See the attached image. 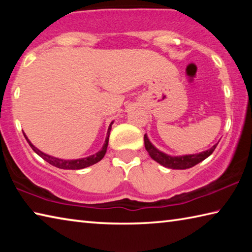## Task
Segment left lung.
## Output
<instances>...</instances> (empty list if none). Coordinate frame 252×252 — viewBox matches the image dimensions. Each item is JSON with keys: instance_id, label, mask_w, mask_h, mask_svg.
Returning <instances> with one entry per match:
<instances>
[{"instance_id": "1", "label": "left lung", "mask_w": 252, "mask_h": 252, "mask_svg": "<svg viewBox=\"0 0 252 252\" xmlns=\"http://www.w3.org/2000/svg\"><path fill=\"white\" fill-rule=\"evenodd\" d=\"M217 146H218V143L215 144L212 148L208 149L206 151L197 153V155H186V156L173 157L160 151L159 149H157L150 142L148 135L144 134V147H146L149 156H150L153 160L157 161L158 163L163 165V167L170 168V169H176V170H185V169L192 168L193 165L200 163V162L203 161L204 159H207L209 156H211Z\"/></svg>"}]
</instances>
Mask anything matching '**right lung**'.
Returning a JSON list of instances; mask_svg holds the SVG:
<instances>
[{
    "label": "right lung",
    "mask_w": 252,
    "mask_h": 252,
    "mask_svg": "<svg viewBox=\"0 0 252 252\" xmlns=\"http://www.w3.org/2000/svg\"><path fill=\"white\" fill-rule=\"evenodd\" d=\"M112 125H113V121L111 122V125L109 126L108 132H106V138H105L104 144H103V147H102V149H101L99 152H96V153H94V155H92V156H89V157H85V158H81V159H74V160L60 159V158H55V157L46 155V153L39 150V149H37L35 146H33L32 142L28 139V136L25 135V133H24V136H25V139H27V141L29 142L30 147L33 149V151L35 152L36 155H39L42 158V159L45 160L46 162H49L50 164H52V165H54V167H57L59 169L79 170V169H84V168L90 167V165L95 164L96 162H99V161H101L102 159H103V157H104L105 152H106V149H108L110 131H111V129H112Z\"/></svg>",
    "instance_id": "add662e5"
}]
</instances>
